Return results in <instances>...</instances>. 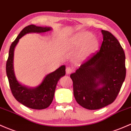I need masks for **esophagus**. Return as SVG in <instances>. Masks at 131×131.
<instances>
[{
  "mask_svg": "<svg viewBox=\"0 0 131 131\" xmlns=\"http://www.w3.org/2000/svg\"><path fill=\"white\" fill-rule=\"evenodd\" d=\"M72 69L70 68V67H67V68H66V73H67V74H71V73H72Z\"/></svg>",
  "mask_w": 131,
  "mask_h": 131,
  "instance_id": "1",
  "label": "esophagus"
}]
</instances>
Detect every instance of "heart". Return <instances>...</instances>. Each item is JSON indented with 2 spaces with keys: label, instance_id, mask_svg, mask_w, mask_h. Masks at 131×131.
I'll return each mask as SVG.
<instances>
[{
  "label": "heart",
  "instance_id": "b5f03b06",
  "mask_svg": "<svg viewBox=\"0 0 131 131\" xmlns=\"http://www.w3.org/2000/svg\"><path fill=\"white\" fill-rule=\"evenodd\" d=\"M70 46L73 50L81 48L77 54V59L80 61H84L96 52L99 47V42L91 33L83 31L77 33L71 37Z\"/></svg>",
  "mask_w": 131,
  "mask_h": 131
}]
</instances>
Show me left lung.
<instances>
[{
    "instance_id": "8db88e82",
    "label": "left lung",
    "mask_w": 131,
    "mask_h": 131,
    "mask_svg": "<svg viewBox=\"0 0 131 131\" xmlns=\"http://www.w3.org/2000/svg\"><path fill=\"white\" fill-rule=\"evenodd\" d=\"M100 50L70 75L73 94L80 106L99 110L116 100L126 77L124 51L116 37L102 30Z\"/></svg>"
}]
</instances>
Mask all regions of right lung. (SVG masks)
<instances>
[{"instance_id":"add662e5","label":"right lung","mask_w":131,"mask_h":131,"mask_svg":"<svg viewBox=\"0 0 131 131\" xmlns=\"http://www.w3.org/2000/svg\"><path fill=\"white\" fill-rule=\"evenodd\" d=\"M51 30V27H38L35 25L25 27L11 44L6 63L7 76L13 96L23 105L34 110H43L52 103L57 83L61 77L65 75V66H61L53 72L47 74L37 86L28 87L21 84L15 77L14 69V50L19 40L26 34H41Z\"/></svg>"}]
</instances>
